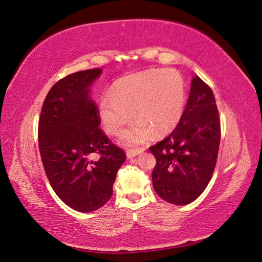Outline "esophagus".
Returning <instances> with one entry per match:
<instances>
[{
    "instance_id": "obj_1",
    "label": "esophagus",
    "mask_w": 262,
    "mask_h": 262,
    "mask_svg": "<svg viewBox=\"0 0 262 262\" xmlns=\"http://www.w3.org/2000/svg\"><path fill=\"white\" fill-rule=\"evenodd\" d=\"M143 150H144V149H135V150H127V151H126V157H127V159H132V158H135L136 156L140 155Z\"/></svg>"
}]
</instances>
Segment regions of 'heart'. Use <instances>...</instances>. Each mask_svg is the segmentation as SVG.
<instances>
[{"label": "heart", "mask_w": 262, "mask_h": 262, "mask_svg": "<svg viewBox=\"0 0 262 262\" xmlns=\"http://www.w3.org/2000/svg\"><path fill=\"white\" fill-rule=\"evenodd\" d=\"M98 116L104 130L115 135L123 127L133 108L138 118L122 131L118 141L136 147L155 136H165L178 125L186 106V84L176 69H152L116 80L111 92L98 97Z\"/></svg>", "instance_id": "heart-1"}]
</instances>
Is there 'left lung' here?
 Masks as SVG:
<instances>
[{"label":"left lung","mask_w":262,"mask_h":262,"mask_svg":"<svg viewBox=\"0 0 262 262\" xmlns=\"http://www.w3.org/2000/svg\"><path fill=\"white\" fill-rule=\"evenodd\" d=\"M221 140V124L210 86L195 76L183 118L164 140L150 147L156 157L152 184L162 200L186 205L199 197L212 178Z\"/></svg>","instance_id":"8db88e82"}]
</instances>
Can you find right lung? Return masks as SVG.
Segmentation results:
<instances>
[{
  "label": "right lung",
  "mask_w": 262,
  "mask_h": 262,
  "mask_svg": "<svg viewBox=\"0 0 262 262\" xmlns=\"http://www.w3.org/2000/svg\"><path fill=\"white\" fill-rule=\"evenodd\" d=\"M102 69L68 75L51 87L40 114L38 140L46 175L57 196L78 212L96 211L113 194L124 151L100 129L91 87ZM95 153L100 155L93 160Z\"/></svg>",
  "instance_id": "add662e5"
}]
</instances>
